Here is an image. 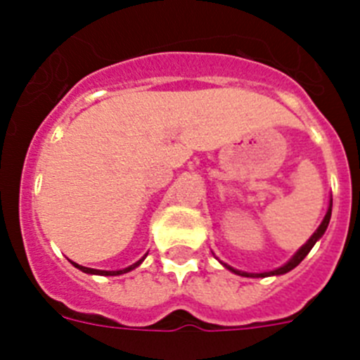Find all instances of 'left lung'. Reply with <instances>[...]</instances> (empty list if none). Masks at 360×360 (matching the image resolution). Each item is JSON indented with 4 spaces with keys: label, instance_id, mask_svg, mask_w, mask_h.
I'll return each mask as SVG.
<instances>
[{
    "label": "left lung",
    "instance_id": "8db88e82",
    "mask_svg": "<svg viewBox=\"0 0 360 360\" xmlns=\"http://www.w3.org/2000/svg\"><path fill=\"white\" fill-rule=\"evenodd\" d=\"M330 218H332V200H330L328 211H326V214H324L323 221H321L319 227L316 229V232H314V234H311V236L308 238L307 243H304L303 247H301V249H299L297 252H295L294 256H292L290 259H288V262L285 263V265L278 266V269L269 270V272H243V270L234 269V266L227 265V263H224V262H219V263H221V265H224L227 270H231V272H234V274H238V276H243V278H269V276H281V274H287V272H290L292 269H295V266H297L299 263L303 262L304 257H307V254L311 250V247H314V245H316L317 241L321 240V238H323V234H324V232H326V229H328Z\"/></svg>",
    "mask_w": 360,
    "mask_h": 360
}]
</instances>
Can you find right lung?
Instances as JSON below:
<instances>
[{"label":"right lung","instance_id":"add662e5","mask_svg":"<svg viewBox=\"0 0 360 360\" xmlns=\"http://www.w3.org/2000/svg\"><path fill=\"white\" fill-rule=\"evenodd\" d=\"M146 256H148V254H144V257H142V259H139V262H136V263H133V265L126 266V269H122V270H97V269H88V266H82V265H79V263H75V262H72V265L75 266V269L81 270V272H84V274H91V276H120V274H126V272H129V270L136 269V266H139L142 262H144Z\"/></svg>","mask_w":360,"mask_h":360}]
</instances>
